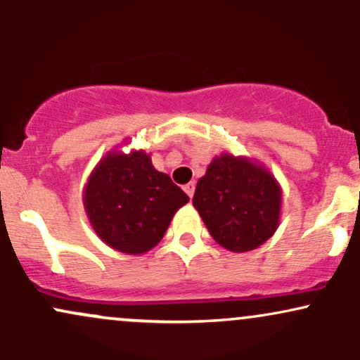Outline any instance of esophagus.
Segmentation results:
<instances>
[{
	"label": "esophagus",
	"mask_w": 360,
	"mask_h": 360,
	"mask_svg": "<svg viewBox=\"0 0 360 360\" xmlns=\"http://www.w3.org/2000/svg\"><path fill=\"white\" fill-rule=\"evenodd\" d=\"M194 188H196V184L194 183H188L184 186V191H186V194H188L189 198H193V194H194Z\"/></svg>",
	"instance_id": "esophagus-1"
}]
</instances>
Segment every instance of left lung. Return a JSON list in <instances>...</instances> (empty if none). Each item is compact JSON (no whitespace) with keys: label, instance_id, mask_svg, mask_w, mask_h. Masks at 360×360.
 Returning <instances> with one entry per match:
<instances>
[{"label":"left lung","instance_id":"obj_1","mask_svg":"<svg viewBox=\"0 0 360 360\" xmlns=\"http://www.w3.org/2000/svg\"><path fill=\"white\" fill-rule=\"evenodd\" d=\"M283 189L269 169L229 152L210 162L198 181L193 205L212 237L230 252L257 249L281 220Z\"/></svg>","mask_w":360,"mask_h":360}]
</instances>
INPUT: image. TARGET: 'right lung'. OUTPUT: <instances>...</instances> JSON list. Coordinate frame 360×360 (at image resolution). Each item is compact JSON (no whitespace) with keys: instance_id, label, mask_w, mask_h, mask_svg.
I'll return each mask as SVG.
<instances>
[{"instance_id":"obj_1","label":"right lung","mask_w":360,"mask_h":360,"mask_svg":"<svg viewBox=\"0 0 360 360\" xmlns=\"http://www.w3.org/2000/svg\"><path fill=\"white\" fill-rule=\"evenodd\" d=\"M189 201L143 150H110L82 191L88 220L106 245L128 255L146 254L162 240L177 210Z\"/></svg>"}]
</instances>
